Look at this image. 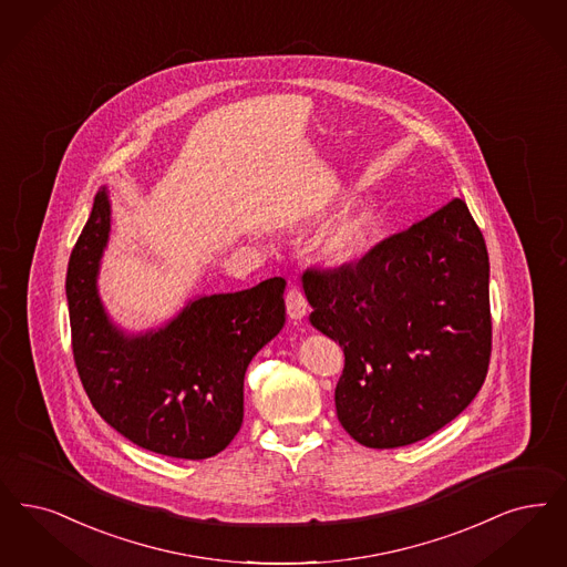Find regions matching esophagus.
Listing matches in <instances>:
<instances>
[{"label": "esophagus", "instance_id": "34e87169", "mask_svg": "<svg viewBox=\"0 0 567 567\" xmlns=\"http://www.w3.org/2000/svg\"><path fill=\"white\" fill-rule=\"evenodd\" d=\"M285 303H287V315L291 320H301L308 315V299L297 287H289V291L285 295Z\"/></svg>", "mask_w": 567, "mask_h": 567}]
</instances>
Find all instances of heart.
Instances as JSON below:
<instances>
[{"label":"heart","mask_w":567,"mask_h":567,"mask_svg":"<svg viewBox=\"0 0 567 567\" xmlns=\"http://www.w3.org/2000/svg\"><path fill=\"white\" fill-rule=\"evenodd\" d=\"M378 229V210L369 203H354L341 208L327 224L320 247L327 259L346 264L363 252Z\"/></svg>","instance_id":"b5f03b06"}]
</instances>
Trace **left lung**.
Listing matches in <instances>:
<instances>
[{
    "label": "left lung",
    "instance_id": "1",
    "mask_svg": "<svg viewBox=\"0 0 567 567\" xmlns=\"http://www.w3.org/2000/svg\"><path fill=\"white\" fill-rule=\"evenodd\" d=\"M310 322L340 341L338 420L364 447L411 445L450 424L492 354L489 257L464 200L375 245L357 264L308 268Z\"/></svg>",
    "mask_w": 567,
    "mask_h": 567
}]
</instances>
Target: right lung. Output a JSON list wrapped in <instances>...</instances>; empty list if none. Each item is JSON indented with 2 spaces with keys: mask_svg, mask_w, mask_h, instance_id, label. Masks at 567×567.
Wrapping results in <instances>:
<instances>
[{
  "mask_svg": "<svg viewBox=\"0 0 567 567\" xmlns=\"http://www.w3.org/2000/svg\"><path fill=\"white\" fill-rule=\"evenodd\" d=\"M105 187L69 257L71 348L96 413L138 447L204 460L243 426L250 359L285 324V278L189 301L158 331L128 336L107 317L96 276L110 238Z\"/></svg>",
  "mask_w": 567,
  "mask_h": 567,
  "instance_id": "add662e5",
  "label": "right lung"
}]
</instances>
